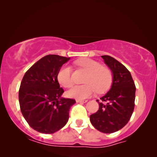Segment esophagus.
I'll list each match as a JSON object with an SVG mask.
<instances>
[{
  "label": "esophagus",
  "instance_id": "34e87169",
  "mask_svg": "<svg viewBox=\"0 0 157 157\" xmlns=\"http://www.w3.org/2000/svg\"><path fill=\"white\" fill-rule=\"evenodd\" d=\"M75 101H76V102H79V103H85V102H87V100H76Z\"/></svg>",
  "mask_w": 157,
  "mask_h": 157
}]
</instances>
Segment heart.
<instances>
[{"label": "heart", "mask_w": 157, "mask_h": 157, "mask_svg": "<svg viewBox=\"0 0 157 157\" xmlns=\"http://www.w3.org/2000/svg\"><path fill=\"white\" fill-rule=\"evenodd\" d=\"M80 67L88 73L85 83L86 85H76L67 92V96L77 100H84L92 95L97 90L98 92H103L111 86L112 74L111 71L93 59H79L76 62ZM57 80L64 87H71L73 84L71 77V68L65 65L57 73Z\"/></svg>", "instance_id": "heart-1"}]
</instances>
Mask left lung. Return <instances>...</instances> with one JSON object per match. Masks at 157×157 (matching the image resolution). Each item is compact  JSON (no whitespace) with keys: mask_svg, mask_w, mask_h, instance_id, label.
I'll list each match as a JSON object with an SVG mask.
<instances>
[{"mask_svg":"<svg viewBox=\"0 0 157 157\" xmlns=\"http://www.w3.org/2000/svg\"><path fill=\"white\" fill-rule=\"evenodd\" d=\"M111 70L113 80L111 89L97 100L99 110L90 116V122L100 132L110 134L127 124L135 107V85L129 71L113 57L101 56Z\"/></svg>","mask_w":157,"mask_h":157,"instance_id":"left-lung-1","label":"left lung"}]
</instances>
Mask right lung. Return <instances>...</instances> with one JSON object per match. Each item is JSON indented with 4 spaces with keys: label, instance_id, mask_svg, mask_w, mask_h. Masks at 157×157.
I'll use <instances>...</instances> for the list:
<instances>
[{
    "label": "right lung",
    "instance_id": "1",
    "mask_svg": "<svg viewBox=\"0 0 157 157\" xmlns=\"http://www.w3.org/2000/svg\"><path fill=\"white\" fill-rule=\"evenodd\" d=\"M70 57L46 55L25 73L19 90V102L23 117L37 132L52 134L63 128L69 119L75 100L62 97L57 73Z\"/></svg>",
    "mask_w": 157,
    "mask_h": 157
}]
</instances>
